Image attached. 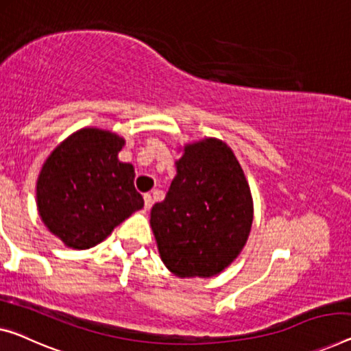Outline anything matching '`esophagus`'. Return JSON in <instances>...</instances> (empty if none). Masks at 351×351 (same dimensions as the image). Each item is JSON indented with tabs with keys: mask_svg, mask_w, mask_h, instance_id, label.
<instances>
[{
	"mask_svg": "<svg viewBox=\"0 0 351 351\" xmlns=\"http://www.w3.org/2000/svg\"><path fill=\"white\" fill-rule=\"evenodd\" d=\"M143 200H145V208L146 209H149L151 206H153V197H151V193H145Z\"/></svg>",
	"mask_w": 351,
	"mask_h": 351,
	"instance_id": "1",
	"label": "esophagus"
}]
</instances>
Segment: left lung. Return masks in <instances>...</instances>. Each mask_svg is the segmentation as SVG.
<instances>
[{
    "mask_svg": "<svg viewBox=\"0 0 351 351\" xmlns=\"http://www.w3.org/2000/svg\"><path fill=\"white\" fill-rule=\"evenodd\" d=\"M165 200L151 209L159 254L180 277H209L241 252L252 197L233 151L216 138L187 145Z\"/></svg>",
    "mask_w": 351,
    "mask_h": 351,
    "instance_id": "8db88e82",
    "label": "left lung"
}]
</instances>
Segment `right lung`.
<instances>
[{
	"mask_svg": "<svg viewBox=\"0 0 351 351\" xmlns=\"http://www.w3.org/2000/svg\"><path fill=\"white\" fill-rule=\"evenodd\" d=\"M123 145L124 140L108 130L82 129L42 167L39 214L69 247H93L143 208V197L134 186V167L118 160Z\"/></svg>",
	"mask_w": 351,
	"mask_h": 351,
	"instance_id": "1",
	"label": "right lung"
}]
</instances>
